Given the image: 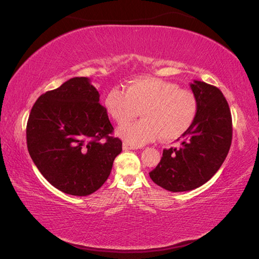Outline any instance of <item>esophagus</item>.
<instances>
[{
  "label": "esophagus",
  "mask_w": 259,
  "mask_h": 259,
  "mask_svg": "<svg viewBox=\"0 0 259 259\" xmlns=\"http://www.w3.org/2000/svg\"><path fill=\"white\" fill-rule=\"evenodd\" d=\"M137 146H135V145H130V144H128V143H123V150H125V151H128V150H137Z\"/></svg>",
  "instance_id": "34e87169"
}]
</instances>
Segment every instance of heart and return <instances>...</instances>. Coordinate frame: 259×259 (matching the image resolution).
I'll return each mask as SVG.
<instances>
[{
	"label": "heart",
	"mask_w": 259,
	"mask_h": 259,
	"mask_svg": "<svg viewBox=\"0 0 259 259\" xmlns=\"http://www.w3.org/2000/svg\"><path fill=\"white\" fill-rule=\"evenodd\" d=\"M105 107L119 124L141 113L144 117L117 131L124 142L144 145L160 137L171 140L181 137L194 123L199 105L192 91L179 89L176 83L156 77H139L126 90L113 89L105 97Z\"/></svg>",
	"instance_id": "b5f03b06"
}]
</instances>
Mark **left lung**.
Returning a JSON list of instances; mask_svg holds the SVG:
<instances>
[{
  "mask_svg": "<svg viewBox=\"0 0 259 259\" xmlns=\"http://www.w3.org/2000/svg\"><path fill=\"white\" fill-rule=\"evenodd\" d=\"M199 105L194 123L179 147L163 150L150 177L170 192H186L207 183L221 168L232 143V116L224 95L202 81L191 83Z\"/></svg>",
  "mask_w": 259,
  "mask_h": 259,
  "instance_id": "left-lung-1",
  "label": "left lung"
}]
</instances>
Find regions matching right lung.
I'll return each mask as SVG.
<instances>
[{"label":"right lung","instance_id":"add662e5","mask_svg":"<svg viewBox=\"0 0 259 259\" xmlns=\"http://www.w3.org/2000/svg\"><path fill=\"white\" fill-rule=\"evenodd\" d=\"M113 130L97 89L88 77H73L35 102L26 139L33 162L52 186L87 196L107 181L122 151Z\"/></svg>","mask_w":259,"mask_h":259}]
</instances>
